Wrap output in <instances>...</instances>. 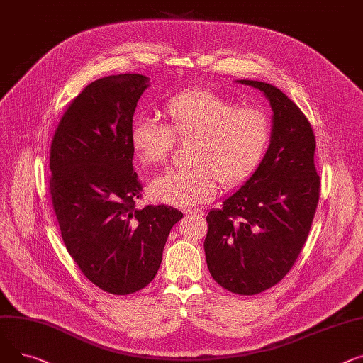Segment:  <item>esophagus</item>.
<instances>
[{
  "mask_svg": "<svg viewBox=\"0 0 363 363\" xmlns=\"http://www.w3.org/2000/svg\"><path fill=\"white\" fill-rule=\"evenodd\" d=\"M184 214H186V217L189 218V217H195V216H198V217H202L203 216V211L202 209H196V208H194V209H187V211H184Z\"/></svg>",
  "mask_w": 363,
  "mask_h": 363,
  "instance_id": "1",
  "label": "esophagus"
}]
</instances>
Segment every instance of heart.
Listing matches in <instances>:
<instances>
[{"mask_svg":"<svg viewBox=\"0 0 363 363\" xmlns=\"http://www.w3.org/2000/svg\"><path fill=\"white\" fill-rule=\"evenodd\" d=\"M165 124L139 117L130 130V145L143 167L164 164L176 138L194 142L189 169H173L147 186L157 202L189 208L216 196L220 183L238 187L262 164L272 136L269 116L257 106H240L220 92L187 89L165 101Z\"/></svg>","mask_w":363,"mask_h":363,"instance_id":"b5f03b06","label":"heart"}]
</instances>
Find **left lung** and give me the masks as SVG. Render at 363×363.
Returning <instances> with one entry per match:
<instances>
[{
  "label": "left lung",
  "instance_id": "left-lung-1",
  "mask_svg": "<svg viewBox=\"0 0 363 363\" xmlns=\"http://www.w3.org/2000/svg\"><path fill=\"white\" fill-rule=\"evenodd\" d=\"M258 88L272 108L268 152L255 174L209 211L205 257L221 287L258 294L280 283L308 239L321 180L313 164L315 135L302 110L265 82L240 80Z\"/></svg>",
  "mask_w": 363,
  "mask_h": 363
}]
</instances>
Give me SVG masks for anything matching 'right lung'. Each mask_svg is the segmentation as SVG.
<instances>
[{"mask_svg":"<svg viewBox=\"0 0 363 363\" xmlns=\"http://www.w3.org/2000/svg\"><path fill=\"white\" fill-rule=\"evenodd\" d=\"M147 88L142 74L89 83L62 114L50 152V195L67 252L83 275L111 294L154 280L172 227L183 217L165 205L138 209L130 130Z\"/></svg>","mask_w":363,"mask_h":363,"instance_id":"right-lung-1","label":"right lung"}]
</instances>
